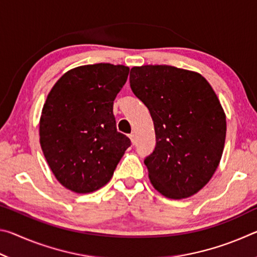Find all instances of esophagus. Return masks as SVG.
<instances>
[{"instance_id": "1", "label": "esophagus", "mask_w": 257, "mask_h": 257, "mask_svg": "<svg viewBox=\"0 0 257 257\" xmlns=\"http://www.w3.org/2000/svg\"><path fill=\"white\" fill-rule=\"evenodd\" d=\"M129 138H130V141H132V144H133V145L136 144V135H135V133L130 134V135H129Z\"/></svg>"}]
</instances>
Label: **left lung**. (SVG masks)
I'll return each mask as SVG.
<instances>
[{"label":"left lung","mask_w":257,"mask_h":257,"mask_svg":"<svg viewBox=\"0 0 257 257\" xmlns=\"http://www.w3.org/2000/svg\"><path fill=\"white\" fill-rule=\"evenodd\" d=\"M129 80L154 122L156 145L144 161L151 184L168 198L193 196L223 153L227 121L215 92L199 73L171 66L134 67Z\"/></svg>","instance_id":"left-lung-1"}]
</instances>
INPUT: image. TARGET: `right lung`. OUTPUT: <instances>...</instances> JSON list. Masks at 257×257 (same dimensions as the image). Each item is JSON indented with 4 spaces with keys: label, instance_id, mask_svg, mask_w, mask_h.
Segmentation results:
<instances>
[{
    "label": "right lung",
    "instance_id": "right-lung-1",
    "mask_svg": "<svg viewBox=\"0 0 257 257\" xmlns=\"http://www.w3.org/2000/svg\"><path fill=\"white\" fill-rule=\"evenodd\" d=\"M129 68L87 64L67 71L47 95L40 120V143L61 185L92 193L111 180L130 139L116 132L113 101Z\"/></svg>",
    "mask_w": 257,
    "mask_h": 257
}]
</instances>
